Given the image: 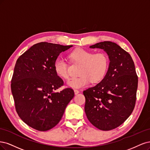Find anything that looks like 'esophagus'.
<instances>
[{"label":"esophagus","instance_id":"obj_1","mask_svg":"<svg viewBox=\"0 0 150 150\" xmlns=\"http://www.w3.org/2000/svg\"><path fill=\"white\" fill-rule=\"evenodd\" d=\"M74 92H75V95H77L78 93H79L80 91H79V90H76V89H75V90H74Z\"/></svg>","mask_w":150,"mask_h":150}]
</instances>
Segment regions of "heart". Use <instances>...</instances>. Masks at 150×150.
Here are the masks:
<instances>
[{
	"label": "heart",
	"instance_id": "1",
	"mask_svg": "<svg viewBox=\"0 0 150 150\" xmlns=\"http://www.w3.org/2000/svg\"><path fill=\"white\" fill-rule=\"evenodd\" d=\"M70 60L75 64H81L79 77L71 78L67 81V85L73 88H80L89 85L91 81L97 83L102 80L109 67V59L104 52L94 54L93 51L76 49L69 54ZM55 74L62 79L69 77V64L62 57H59L54 64Z\"/></svg>",
	"mask_w": 150,
	"mask_h": 150
}]
</instances>
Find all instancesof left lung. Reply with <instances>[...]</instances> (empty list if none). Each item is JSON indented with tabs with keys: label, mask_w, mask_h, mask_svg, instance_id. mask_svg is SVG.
<instances>
[{
	"label": "left lung",
	"mask_w": 150,
	"mask_h": 150,
	"mask_svg": "<svg viewBox=\"0 0 150 150\" xmlns=\"http://www.w3.org/2000/svg\"><path fill=\"white\" fill-rule=\"evenodd\" d=\"M90 47L103 49L108 55L110 64L104 79L83 91L85 112L93 126L108 131L124 123L133 111L138 76L131 55L117 43L105 41Z\"/></svg>",
	"instance_id": "8db88e82"
}]
</instances>
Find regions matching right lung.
I'll list each match as a JSON object with an SVG mask.
<instances>
[{
    "label": "right lung",
    "mask_w": 150,
    "mask_h": 150,
    "mask_svg": "<svg viewBox=\"0 0 150 150\" xmlns=\"http://www.w3.org/2000/svg\"><path fill=\"white\" fill-rule=\"evenodd\" d=\"M71 47L38 43L16 62L11 80L16 112L24 123L38 131L55 127L74 96L70 88L55 91L64 81L55 74L54 64L61 52Z\"/></svg>",
    "instance_id": "1"
}]
</instances>
